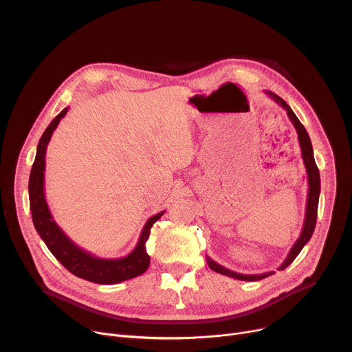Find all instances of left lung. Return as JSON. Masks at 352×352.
<instances>
[{
    "label": "left lung",
    "instance_id": "8db88e82",
    "mask_svg": "<svg viewBox=\"0 0 352 352\" xmlns=\"http://www.w3.org/2000/svg\"><path fill=\"white\" fill-rule=\"evenodd\" d=\"M265 94H268L276 104H280L285 111L287 116L291 120V122L294 124L295 129H297L298 134V141H300V146H301V153H302V160L305 164V170H307V175H308V198H307V210H305V219H304V226H302V231L298 236L297 241L292 245V248L289 250L285 261L281 264V267L278 270H285L297 255L301 252V250L304 248V245L309 241L314 230H316V224H317V211H318V199H320V191H321V179H320V171L318 166L316 164V160H314V151H312V144L309 140V135L307 133V129L304 128V125L300 122V120L297 118V116L294 114V111L289 108V105L276 94L271 91H265ZM207 264L208 267L223 275L231 276V278L235 280H241V281H260L263 278H267V276L275 274L274 271L265 272V274H256V275H248V274H239V272H234L223 265L217 264L215 261H212L210 256H207Z\"/></svg>",
    "mask_w": 352,
    "mask_h": 352
}]
</instances>
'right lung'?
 Here are the masks:
<instances>
[{
	"label": "right lung",
	"instance_id": "obj_1",
	"mask_svg": "<svg viewBox=\"0 0 352 352\" xmlns=\"http://www.w3.org/2000/svg\"><path fill=\"white\" fill-rule=\"evenodd\" d=\"M68 108H64L55 117L36 146V155L30 174V208L32 214L34 227L45 243L47 248L57 260L76 276L96 284H118L126 280L135 278L144 274L150 265V255L146 254L145 243L150 236L151 227L161 218L162 212L155 214L146 221L135 248L122 258H98L78 247L72 239L55 223L48 208L44 192V171H45V153L47 145L52 137L54 129L65 117Z\"/></svg>",
	"mask_w": 352,
	"mask_h": 352
}]
</instances>
